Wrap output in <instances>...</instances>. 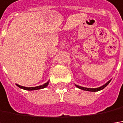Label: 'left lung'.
<instances>
[{
  "label": "left lung",
  "instance_id": "obj_1",
  "mask_svg": "<svg viewBox=\"0 0 123 123\" xmlns=\"http://www.w3.org/2000/svg\"><path fill=\"white\" fill-rule=\"evenodd\" d=\"M111 81V79H110L109 81H107L106 83L104 84L103 86H100V87H98V88H86V87H82V86H78V85H76L75 84V86H76V88H79V89H81V90H86V91H90V92H98V91H99V90H102V89H104L105 87L109 84V83H110V81Z\"/></svg>",
  "mask_w": 123,
  "mask_h": 123
}]
</instances>
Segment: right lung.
I'll return each mask as SVG.
<instances>
[{"instance_id":"add662e5","label":"right lung","mask_w":123,"mask_h":123,"mask_svg":"<svg viewBox=\"0 0 123 123\" xmlns=\"http://www.w3.org/2000/svg\"><path fill=\"white\" fill-rule=\"evenodd\" d=\"M49 80L47 81V83H44L43 85H41V86H36V87H25V86H20L18 84H16L18 88H21V89H24L25 90H39V89H42V88H46L47 86L49 85Z\"/></svg>"}]
</instances>
